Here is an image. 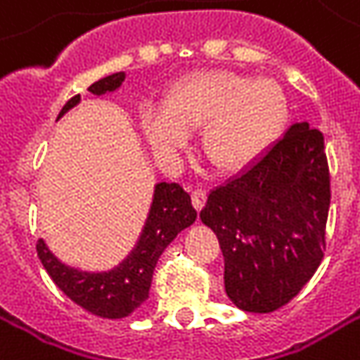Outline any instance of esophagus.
<instances>
[{"label":"esophagus","mask_w":360,"mask_h":360,"mask_svg":"<svg viewBox=\"0 0 360 360\" xmlns=\"http://www.w3.org/2000/svg\"><path fill=\"white\" fill-rule=\"evenodd\" d=\"M205 199H207V191H205V189H195V191H191L193 207H195L197 211H201V209H203Z\"/></svg>","instance_id":"esophagus-1"}]
</instances>
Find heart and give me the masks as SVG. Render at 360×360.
I'll use <instances>...</instances> for the list:
<instances>
[{
  "mask_svg": "<svg viewBox=\"0 0 360 360\" xmlns=\"http://www.w3.org/2000/svg\"><path fill=\"white\" fill-rule=\"evenodd\" d=\"M287 121L289 99L275 79L207 69L177 81L163 109L143 115L141 129L159 157L179 153L189 133L203 129L205 159L223 173H239L275 145Z\"/></svg>",
  "mask_w": 360,
  "mask_h": 360,
  "instance_id": "heart-1",
  "label": "heart"
}]
</instances>
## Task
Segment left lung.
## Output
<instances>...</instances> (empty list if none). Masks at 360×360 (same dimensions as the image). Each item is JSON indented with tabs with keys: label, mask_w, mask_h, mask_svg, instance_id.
<instances>
[{
	"label": "left lung",
	"mask_w": 360,
	"mask_h": 360,
	"mask_svg": "<svg viewBox=\"0 0 360 360\" xmlns=\"http://www.w3.org/2000/svg\"><path fill=\"white\" fill-rule=\"evenodd\" d=\"M328 205L325 139L307 121L209 193L201 221L217 235L233 303L273 313L303 289L323 261Z\"/></svg>",
	"instance_id": "8db88e82"
}]
</instances>
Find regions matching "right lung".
<instances>
[{
	"mask_svg": "<svg viewBox=\"0 0 360 360\" xmlns=\"http://www.w3.org/2000/svg\"><path fill=\"white\" fill-rule=\"evenodd\" d=\"M125 81V73H113L89 85L94 95L115 91ZM81 101L79 95L71 97L57 119L63 117L71 107ZM197 211L193 209L189 193L183 191L177 183H157L153 203L145 221L139 241L117 266L111 271H79L75 266L61 263L47 249L44 239L37 241V257L57 287L68 295L73 303L83 307L91 315L103 319H123L141 307L151 289V279L157 261L167 245L181 231L195 223Z\"/></svg>",
	"mask_w": 360,
	"mask_h": 360,
	"instance_id": "add662e5",
	"label": "right lung"
}]
</instances>
